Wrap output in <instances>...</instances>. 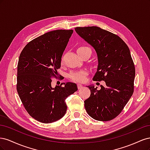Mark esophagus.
<instances>
[{
	"mask_svg": "<svg viewBox=\"0 0 150 150\" xmlns=\"http://www.w3.org/2000/svg\"><path fill=\"white\" fill-rule=\"evenodd\" d=\"M77 86H78V89H81V88L83 87V86L82 84H77Z\"/></svg>",
	"mask_w": 150,
	"mask_h": 150,
	"instance_id": "esophagus-1",
	"label": "esophagus"
}]
</instances>
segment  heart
I'll return each mask as SVG.
<instances>
[{
  "label": "heart",
  "mask_w": 150,
  "mask_h": 150,
  "mask_svg": "<svg viewBox=\"0 0 150 150\" xmlns=\"http://www.w3.org/2000/svg\"><path fill=\"white\" fill-rule=\"evenodd\" d=\"M89 49L87 47L85 46H81L78 48L77 49V51L80 52L84 51L85 49ZM88 74V72L85 70H82V71H75V72H72L71 73L69 74V77L71 80L76 81V82H79V83H84V81L86 79V76Z\"/></svg>",
  "instance_id": "b5f03b06"
}]
</instances>
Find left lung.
Instances as JSON below:
<instances>
[{"instance_id": "1", "label": "left lung", "mask_w": 150, "mask_h": 150, "mask_svg": "<svg viewBox=\"0 0 150 150\" xmlns=\"http://www.w3.org/2000/svg\"><path fill=\"white\" fill-rule=\"evenodd\" d=\"M75 30L97 53L98 66L93 80L106 85H101L100 90L88 86L91 95L84 101L86 110L96 120H112L134 92L135 67L129 49L118 35L98 27H78Z\"/></svg>"}]
</instances>
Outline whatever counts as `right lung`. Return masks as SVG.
I'll return each instance as SVG.
<instances>
[{
	"mask_svg": "<svg viewBox=\"0 0 150 150\" xmlns=\"http://www.w3.org/2000/svg\"><path fill=\"white\" fill-rule=\"evenodd\" d=\"M72 33V29L50 31L30 41L20 54L18 94L29 115L43 123H51L64 116L66 99L78 90L73 83H61L54 88L51 86L52 78H57L62 54Z\"/></svg>",
	"mask_w": 150,
	"mask_h": 150,
	"instance_id": "obj_1",
	"label": "right lung"
}]
</instances>
